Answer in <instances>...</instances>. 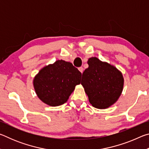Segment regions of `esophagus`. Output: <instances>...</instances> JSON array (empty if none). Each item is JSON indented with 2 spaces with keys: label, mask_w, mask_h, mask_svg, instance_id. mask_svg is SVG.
Listing matches in <instances>:
<instances>
[{
  "label": "esophagus",
  "mask_w": 149,
  "mask_h": 149,
  "mask_svg": "<svg viewBox=\"0 0 149 149\" xmlns=\"http://www.w3.org/2000/svg\"><path fill=\"white\" fill-rule=\"evenodd\" d=\"M78 70H79V71L81 73V74L83 73V72H84V68H83L82 67H79V68H78Z\"/></svg>",
  "instance_id": "esophagus-1"
}]
</instances>
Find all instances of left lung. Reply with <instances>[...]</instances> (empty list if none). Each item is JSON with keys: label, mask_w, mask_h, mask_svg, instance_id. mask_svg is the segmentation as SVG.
<instances>
[{"label": "left lung", "mask_w": 149, "mask_h": 149, "mask_svg": "<svg viewBox=\"0 0 149 149\" xmlns=\"http://www.w3.org/2000/svg\"><path fill=\"white\" fill-rule=\"evenodd\" d=\"M88 68L82 74L81 85L93 107L106 109L117 101L122 94L124 79L114 65L97 57L87 61Z\"/></svg>", "instance_id": "obj_1"}]
</instances>
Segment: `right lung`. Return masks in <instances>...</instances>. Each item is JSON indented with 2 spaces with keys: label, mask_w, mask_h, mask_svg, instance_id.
<instances>
[{
  "label": "right lung",
  "mask_w": 149,
  "mask_h": 149,
  "mask_svg": "<svg viewBox=\"0 0 149 149\" xmlns=\"http://www.w3.org/2000/svg\"><path fill=\"white\" fill-rule=\"evenodd\" d=\"M81 73L71 62L56 60L42 68L35 75L33 84L39 99L50 107L67 102L77 85L80 84Z\"/></svg>",
  "instance_id": "obj_1"
}]
</instances>
